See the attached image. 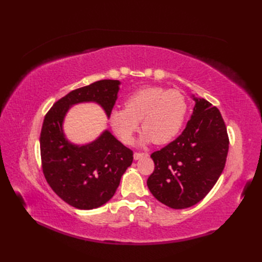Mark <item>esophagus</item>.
<instances>
[{
    "label": "esophagus",
    "instance_id": "34e87169",
    "mask_svg": "<svg viewBox=\"0 0 262 262\" xmlns=\"http://www.w3.org/2000/svg\"><path fill=\"white\" fill-rule=\"evenodd\" d=\"M145 156H147L146 153H134V154H133V158H134V160H136V161L140 160V158H142V157H145Z\"/></svg>",
    "mask_w": 262,
    "mask_h": 262
}]
</instances>
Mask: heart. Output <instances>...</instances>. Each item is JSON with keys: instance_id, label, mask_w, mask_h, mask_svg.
Returning <instances> with one entry per match:
<instances>
[{"instance_id": "heart-1", "label": "heart", "mask_w": 262, "mask_h": 262, "mask_svg": "<svg viewBox=\"0 0 262 262\" xmlns=\"http://www.w3.org/2000/svg\"><path fill=\"white\" fill-rule=\"evenodd\" d=\"M188 104L178 91L162 86H145L129 95L125 108H115L109 115L113 130L125 144H131L142 120L140 144L169 143L184 125Z\"/></svg>"}]
</instances>
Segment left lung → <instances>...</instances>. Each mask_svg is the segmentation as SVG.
Listing matches in <instances>:
<instances>
[{"mask_svg":"<svg viewBox=\"0 0 262 262\" xmlns=\"http://www.w3.org/2000/svg\"><path fill=\"white\" fill-rule=\"evenodd\" d=\"M194 107L180 136L150 157L155 169L147 187L156 199L171 209L200 202L224 169L228 137L220 110L194 94Z\"/></svg>","mask_w":262,"mask_h":262,"instance_id":"obj_1","label":"left lung"}]
</instances>
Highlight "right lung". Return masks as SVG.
Wrapping results in <instances>:
<instances>
[{
	"instance_id": "1",
	"label": "right lung",
	"mask_w": 262,
	"mask_h": 262,
	"mask_svg": "<svg viewBox=\"0 0 262 262\" xmlns=\"http://www.w3.org/2000/svg\"><path fill=\"white\" fill-rule=\"evenodd\" d=\"M120 84L102 80L70 92L45 117L40 133L43 175L53 191L76 209H96L112 199L132 164L133 153L108 129L90 143H73L63 123L71 108L85 102L100 106L109 119Z\"/></svg>"
}]
</instances>
